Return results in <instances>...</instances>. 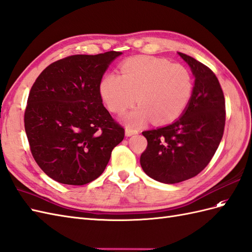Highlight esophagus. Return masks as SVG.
Listing matches in <instances>:
<instances>
[{"label":"esophagus","mask_w":252,"mask_h":252,"mask_svg":"<svg viewBox=\"0 0 252 252\" xmlns=\"http://www.w3.org/2000/svg\"><path fill=\"white\" fill-rule=\"evenodd\" d=\"M138 131L137 130H134V128H130V127H126V136H132V135L137 134Z\"/></svg>","instance_id":"1"}]
</instances>
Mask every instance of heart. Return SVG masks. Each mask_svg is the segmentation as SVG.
<instances>
[{
	"label": "heart",
	"mask_w": 252,
	"mask_h": 252,
	"mask_svg": "<svg viewBox=\"0 0 252 252\" xmlns=\"http://www.w3.org/2000/svg\"><path fill=\"white\" fill-rule=\"evenodd\" d=\"M193 82L189 69L165 59L137 56L120 66V74L107 73L99 84V93L109 111L121 114L136 95L137 107L126 113L128 126H140L153 118L168 124L181 116L190 101Z\"/></svg>",
	"instance_id": "1"
}]
</instances>
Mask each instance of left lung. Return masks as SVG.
I'll return each instance as SVG.
<instances>
[{"instance_id": "left-lung-1", "label": "left lung", "mask_w": 252, "mask_h": 252, "mask_svg": "<svg viewBox=\"0 0 252 252\" xmlns=\"http://www.w3.org/2000/svg\"><path fill=\"white\" fill-rule=\"evenodd\" d=\"M195 76L189 105L171 125L145 131L148 146L140 156L141 168L150 178L175 184L196 177L220 144L225 124V103L215 73L192 57L179 53Z\"/></svg>"}]
</instances>
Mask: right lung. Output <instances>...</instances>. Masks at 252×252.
I'll return each instance as SVG.
<instances>
[{"instance_id": "add662e5", "label": "right lung", "mask_w": 252, "mask_h": 252, "mask_svg": "<svg viewBox=\"0 0 252 252\" xmlns=\"http://www.w3.org/2000/svg\"><path fill=\"white\" fill-rule=\"evenodd\" d=\"M121 52L71 55L37 77L28 98L24 127L38 166L55 181L84 185L99 178L125 128L102 103L99 84Z\"/></svg>"}]
</instances>
